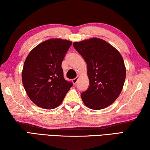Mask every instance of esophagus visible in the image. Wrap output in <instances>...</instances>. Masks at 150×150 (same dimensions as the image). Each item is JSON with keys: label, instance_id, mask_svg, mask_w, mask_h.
<instances>
[{"label": "esophagus", "instance_id": "esophagus-1", "mask_svg": "<svg viewBox=\"0 0 150 150\" xmlns=\"http://www.w3.org/2000/svg\"><path fill=\"white\" fill-rule=\"evenodd\" d=\"M78 78H79V76H78L76 77V78H74V79H72V82H73V84H76L77 83V82H78Z\"/></svg>", "mask_w": 150, "mask_h": 150}]
</instances>
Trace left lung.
<instances>
[{"label":"left lung","instance_id":"1","mask_svg":"<svg viewBox=\"0 0 150 150\" xmlns=\"http://www.w3.org/2000/svg\"><path fill=\"white\" fill-rule=\"evenodd\" d=\"M88 65L89 87L81 93L84 104L92 110L111 105L122 92L126 68L122 55L102 39L94 38L73 43Z\"/></svg>","mask_w":150,"mask_h":150}]
</instances>
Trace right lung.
Returning a JSON list of instances; mask_svg holds the SVG:
<instances>
[{"label":"right lung","instance_id":"1","mask_svg":"<svg viewBox=\"0 0 150 150\" xmlns=\"http://www.w3.org/2000/svg\"><path fill=\"white\" fill-rule=\"evenodd\" d=\"M72 42L50 39L29 53L23 66L22 80L27 95L34 104L50 110L62 102L72 86L64 79L62 62Z\"/></svg>","mask_w":150,"mask_h":150}]
</instances>
